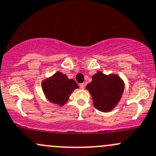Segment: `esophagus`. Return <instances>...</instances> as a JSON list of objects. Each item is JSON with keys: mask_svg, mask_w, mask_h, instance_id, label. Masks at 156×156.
I'll list each match as a JSON object with an SVG mask.
<instances>
[{"mask_svg": "<svg viewBox=\"0 0 156 156\" xmlns=\"http://www.w3.org/2000/svg\"><path fill=\"white\" fill-rule=\"evenodd\" d=\"M79 86H80V88L82 90L85 88V84H84V83H81V84H79Z\"/></svg>", "mask_w": 156, "mask_h": 156, "instance_id": "obj_1", "label": "esophagus"}]
</instances>
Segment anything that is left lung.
<instances>
[{
	"label": "left lung",
	"mask_w": 156,
	"mask_h": 156,
	"mask_svg": "<svg viewBox=\"0 0 156 156\" xmlns=\"http://www.w3.org/2000/svg\"><path fill=\"white\" fill-rule=\"evenodd\" d=\"M96 108L108 112L117 106L125 89L124 81L117 75H106L98 72L92 76V81L86 86Z\"/></svg>",
	"instance_id": "left-lung-1"
}]
</instances>
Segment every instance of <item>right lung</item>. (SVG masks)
<instances>
[{"label": "right lung", "mask_w": 156, "mask_h": 156, "mask_svg": "<svg viewBox=\"0 0 156 156\" xmlns=\"http://www.w3.org/2000/svg\"><path fill=\"white\" fill-rule=\"evenodd\" d=\"M41 86L49 101L60 106L68 101L74 90L79 87L75 81L69 79L66 75L59 72L42 81Z\"/></svg>", "instance_id": "obj_1"}]
</instances>
